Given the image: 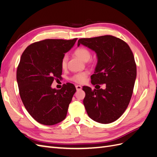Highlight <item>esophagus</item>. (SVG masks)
<instances>
[{"label": "esophagus", "instance_id": "esophagus-1", "mask_svg": "<svg viewBox=\"0 0 157 157\" xmlns=\"http://www.w3.org/2000/svg\"><path fill=\"white\" fill-rule=\"evenodd\" d=\"M76 89H77V91H78V90H82V86H80V85H76Z\"/></svg>", "mask_w": 157, "mask_h": 157}]
</instances>
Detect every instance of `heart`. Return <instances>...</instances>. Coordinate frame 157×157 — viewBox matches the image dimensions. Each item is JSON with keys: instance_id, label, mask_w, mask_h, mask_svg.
Instances as JSON below:
<instances>
[{"instance_id": "heart-1", "label": "heart", "mask_w": 157, "mask_h": 157, "mask_svg": "<svg viewBox=\"0 0 157 157\" xmlns=\"http://www.w3.org/2000/svg\"><path fill=\"white\" fill-rule=\"evenodd\" d=\"M75 56H77L80 59H81L83 61H88L90 59V57H91V53H90V52L87 48H84V47H80V48H77L75 51ZM67 56H64L61 61V68H66V67H67ZM88 74V72H82L76 74L73 76L72 79L76 82L83 83L86 81Z\"/></svg>"}]
</instances>
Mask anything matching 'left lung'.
Masks as SVG:
<instances>
[{"label":"left lung","instance_id":"obj_1","mask_svg":"<svg viewBox=\"0 0 157 157\" xmlns=\"http://www.w3.org/2000/svg\"><path fill=\"white\" fill-rule=\"evenodd\" d=\"M82 44L95 52L98 62L92 83L105 84V89L83 86V100L88 115L94 121L109 124L126 109L133 93L137 71L132 52L126 42L111 35L80 39Z\"/></svg>","mask_w":157,"mask_h":157}]
</instances>
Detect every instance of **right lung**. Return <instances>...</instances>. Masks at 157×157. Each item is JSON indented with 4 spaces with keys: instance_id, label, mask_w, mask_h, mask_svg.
Returning a JSON list of instances; mask_svg holds the SVG:
<instances>
[{
    "instance_id": "1",
    "label": "right lung",
    "mask_w": 157,
    "mask_h": 157,
    "mask_svg": "<svg viewBox=\"0 0 157 157\" xmlns=\"http://www.w3.org/2000/svg\"><path fill=\"white\" fill-rule=\"evenodd\" d=\"M73 40L46 39L29 45L23 52L16 78L21 101L29 115L44 125H54L67 116L76 88L73 84L52 88L62 73L61 61L75 45Z\"/></svg>"
}]
</instances>
